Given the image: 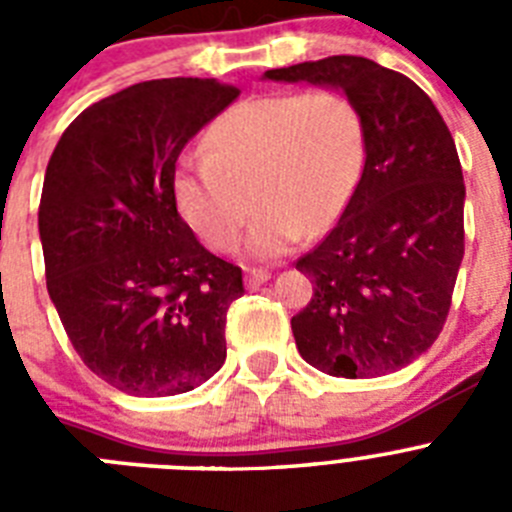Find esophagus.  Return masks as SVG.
<instances>
[{
  "label": "esophagus",
  "instance_id": "esophagus-1",
  "mask_svg": "<svg viewBox=\"0 0 512 512\" xmlns=\"http://www.w3.org/2000/svg\"><path fill=\"white\" fill-rule=\"evenodd\" d=\"M269 277H271V274L266 269H248L246 271V287L248 289H259L261 284L269 282Z\"/></svg>",
  "mask_w": 512,
  "mask_h": 512
}]
</instances>
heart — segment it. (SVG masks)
<instances>
[{"label": "heart", "mask_w": 512, "mask_h": 512, "mask_svg": "<svg viewBox=\"0 0 512 512\" xmlns=\"http://www.w3.org/2000/svg\"><path fill=\"white\" fill-rule=\"evenodd\" d=\"M364 117L336 89L243 99L215 117L205 158L174 176L179 212L215 251L241 241L253 205V256L274 259L336 223L364 171Z\"/></svg>", "instance_id": "heart-1"}]
</instances>
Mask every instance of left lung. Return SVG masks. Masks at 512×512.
I'll use <instances>...</instances> for the list:
<instances>
[{"instance_id": "1", "label": "left lung", "mask_w": 512, "mask_h": 512, "mask_svg": "<svg viewBox=\"0 0 512 512\" xmlns=\"http://www.w3.org/2000/svg\"><path fill=\"white\" fill-rule=\"evenodd\" d=\"M338 87L366 130L361 179L338 223L297 259L312 297L297 351L330 377L372 379L425 354L446 325L464 259V176L436 104L400 71L328 56L266 71Z\"/></svg>"}]
</instances>
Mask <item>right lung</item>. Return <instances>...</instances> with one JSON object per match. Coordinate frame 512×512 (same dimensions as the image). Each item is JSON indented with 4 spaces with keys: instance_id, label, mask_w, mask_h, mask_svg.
<instances>
[{
    "instance_id": "obj_1",
    "label": "right lung",
    "mask_w": 512,
    "mask_h": 512,
    "mask_svg": "<svg viewBox=\"0 0 512 512\" xmlns=\"http://www.w3.org/2000/svg\"><path fill=\"white\" fill-rule=\"evenodd\" d=\"M241 89L153 79L94 102L58 140L40 194L45 284L81 361L135 397L200 387L246 292L176 210V158Z\"/></svg>"
}]
</instances>
